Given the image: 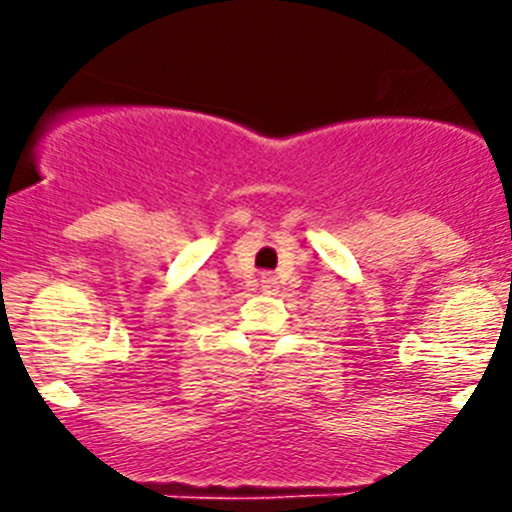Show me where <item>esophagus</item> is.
<instances>
[{"instance_id":"obj_1","label":"esophagus","mask_w":512,"mask_h":512,"mask_svg":"<svg viewBox=\"0 0 512 512\" xmlns=\"http://www.w3.org/2000/svg\"><path fill=\"white\" fill-rule=\"evenodd\" d=\"M261 282H264L266 289L274 287V277H271V274H264V277H261Z\"/></svg>"}]
</instances>
